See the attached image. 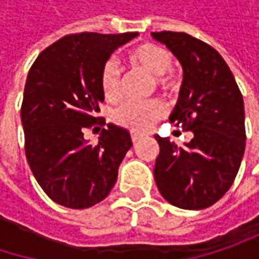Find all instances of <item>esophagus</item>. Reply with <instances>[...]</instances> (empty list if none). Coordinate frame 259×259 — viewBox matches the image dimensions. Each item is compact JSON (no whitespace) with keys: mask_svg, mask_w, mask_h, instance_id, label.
<instances>
[{"mask_svg":"<svg viewBox=\"0 0 259 259\" xmlns=\"http://www.w3.org/2000/svg\"><path fill=\"white\" fill-rule=\"evenodd\" d=\"M142 138H144V135H141V133H132V142H138Z\"/></svg>","mask_w":259,"mask_h":259,"instance_id":"1","label":"esophagus"}]
</instances>
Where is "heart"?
Segmentation results:
<instances>
[{
    "instance_id": "b5f03b06",
    "label": "heart",
    "mask_w": 259,
    "mask_h": 259,
    "mask_svg": "<svg viewBox=\"0 0 259 259\" xmlns=\"http://www.w3.org/2000/svg\"><path fill=\"white\" fill-rule=\"evenodd\" d=\"M132 66L145 70L156 78V83L165 91H174L177 80L169 73L172 55L168 49L156 43H142L133 48L127 55ZM100 88L108 102L121 97V70L114 60H108L100 69ZM165 115V105L159 99L129 100L112 111V121L132 132H147Z\"/></svg>"
}]
</instances>
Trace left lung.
<instances>
[{
  "label": "left lung",
  "instance_id": "obj_1",
  "mask_svg": "<svg viewBox=\"0 0 259 259\" xmlns=\"http://www.w3.org/2000/svg\"><path fill=\"white\" fill-rule=\"evenodd\" d=\"M151 35L183 67L179 102L169 121L193 133L186 147L156 136L160 153L154 180L169 204L202 210L228 192L238 172L246 147L243 96L228 64L210 45L186 32Z\"/></svg>",
  "mask_w": 259,
  "mask_h": 259
}]
</instances>
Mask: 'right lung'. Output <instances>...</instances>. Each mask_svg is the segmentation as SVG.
<instances>
[{"mask_svg": "<svg viewBox=\"0 0 259 259\" xmlns=\"http://www.w3.org/2000/svg\"><path fill=\"white\" fill-rule=\"evenodd\" d=\"M136 35H64L40 52L28 72L21 108L26 160L45 193L63 207H93L117 181L118 166L132 147L130 133L108 124L99 142L90 144L83 130L105 124L97 117L105 100L100 69Z\"/></svg>", "mask_w": 259, "mask_h": 259, "instance_id": "add662e5", "label": "right lung"}]
</instances>
